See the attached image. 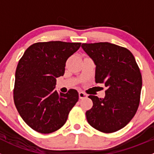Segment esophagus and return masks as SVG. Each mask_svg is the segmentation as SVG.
Instances as JSON below:
<instances>
[{
  "mask_svg": "<svg viewBox=\"0 0 154 154\" xmlns=\"http://www.w3.org/2000/svg\"><path fill=\"white\" fill-rule=\"evenodd\" d=\"M87 97V94H86L85 92H79V98H80V99H82V98H85Z\"/></svg>",
  "mask_w": 154,
  "mask_h": 154,
  "instance_id": "obj_1",
  "label": "esophagus"
}]
</instances>
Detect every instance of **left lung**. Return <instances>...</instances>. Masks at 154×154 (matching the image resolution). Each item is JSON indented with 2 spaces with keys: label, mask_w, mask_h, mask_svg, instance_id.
<instances>
[{
  "label": "left lung",
  "mask_w": 154,
  "mask_h": 154,
  "mask_svg": "<svg viewBox=\"0 0 154 154\" xmlns=\"http://www.w3.org/2000/svg\"><path fill=\"white\" fill-rule=\"evenodd\" d=\"M95 65V83H104L105 96L89 95L93 103L86 112L88 123L100 132L123 129L135 116L140 102L142 77L132 53L107 42L83 44Z\"/></svg>",
  "instance_id": "1"
}]
</instances>
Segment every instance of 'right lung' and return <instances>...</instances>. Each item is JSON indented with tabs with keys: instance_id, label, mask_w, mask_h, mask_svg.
Here are the masks:
<instances>
[{
	"instance_id": "right-lung-1",
	"label": "right lung",
	"mask_w": 154,
	"mask_h": 154,
	"mask_svg": "<svg viewBox=\"0 0 154 154\" xmlns=\"http://www.w3.org/2000/svg\"><path fill=\"white\" fill-rule=\"evenodd\" d=\"M81 43L62 41L35 43L19 61L15 75L13 99L22 120L36 132L49 134L64 126L78 92L55 89L56 78L65 74L68 58Z\"/></svg>"
}]
</instances>
